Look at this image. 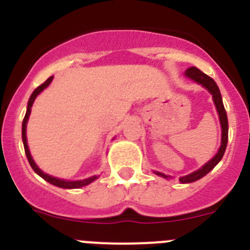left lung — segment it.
I'll return each mask as SVG.
<instances>
[{
  "label": "left lung",
  "mask_w": 250,
  "mask_h": 250,
  "mask_svg": "<svg viewBox=\"0 0 250 250\" xmlns=\"http://www.w3.org/2000/svg\"><path fill=\"white\" fill-rule=\"evenodd\" d=\"M185 76H188L193 81H195V83H198L199 85H202L203 87H205L208 91L213 95V101L214 104H215L216 111L219 114L220 125H222V144H220V147L219 150H218V152L215 154V156H214L211 160L208 161L207 164L203 165L199 170H196V171L189 174V175L179 178V182L182 183V184L196 182V180H199L203 176L207 175L210 170H213L214 167L222 160L223 155H224L225 152V149H227V144H228V118H227V112H225L224 105H223L222 95H220L219 87H218V85L215 83V81H214L210 76H208L204 72L200 71L199 68L194 67V66L193 67L188 68L187 71H185ZM155 174L159 176H163V178L165 179L169 178V176H167L165 174L159 173V171H155Z\"/></svg>",
  "instance_id": "1"
}]
</instances>
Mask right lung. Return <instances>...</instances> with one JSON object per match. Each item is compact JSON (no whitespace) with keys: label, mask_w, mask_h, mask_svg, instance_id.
<instances>
[{"label":"right lung","mask_w":250,"mask_h":250,"mask_svg":"<svg viewBox=\"0 0 250 250\" xmlns=\"http://www.w3.org/2000/svg\"><path fill=\"white\" fill-rule=\"evenodd\" d=\"M52 77H54V76L48 77L47 80H46L45 83H42V85H40L39 87H36V89H35V91L32 92V94H31L30 100H28V104H27V111H26L25 118H23V121H22V141H23V147H25V152H26V156H27V160H28V163H30L31 167L34 169L35 173L39 174V175L41 176V178L45 179L46 182H48V183H50V184L55 185V187L63 188V189H77V188H81V187H85V185H89L90 183H92V182H94V180H96V179H98V176L94 175V176H90V178H87V179H83V180H76V182H68V180H62V179H57V178H55V176L47 175V174L43 173L42 170H41L39 167H37L36 163H35L34 159H32V156H31L30 150H28L27 138H26V126H27L28 118H30L31 107H32V104H34L35 99L37 98V95H39L41 91H43V90H45L46 87H47V86L50 85L51 81H52Z\"/></svg>","instance_id":"add662e5"}]
</instances>
